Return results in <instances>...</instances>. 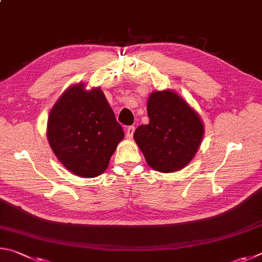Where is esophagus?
Here are the masks:
<instances>
[{
  "label": "esophagus",
  "mask_w": 262,
  "mask_h": 262,
  "mask_svg": "<svg viewBox=\"0 0 262 262\" xmlns=\"http://www.w3.org/2000/svg\"><path fill=\"white\" fill-rule=\"evenodd\" d=\"M135 130H136V127L134 125L126 127V138L127 139H132V137H134V134H135Z\"/></svg>",
  "instance_id": "1"
}]
</instances>
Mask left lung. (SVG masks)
Segmentation results:
<instances>
[{"label": "left lung", "instance_id": "obj_1", "mask_svg": "<svg viewBox=\"0 0 262 262\" xmlns=\"http://www.w3.org/2000/svg\"><path fill=\"white\" fill-rule=\"evenodd\" d=\"M149 123L140 125L134 138L148 166L173 172L189 164L204 137L199 115L170 90L153 92L147 101Z\"/></svg>", "mask_w": 262, "mask_h": 262}]
</instances>
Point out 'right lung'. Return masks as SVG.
Wrapping results in <instances>:
<instances>
[{"instance_id":"right-lung-1","label":"right lung","mask_w":262,"mask_h":262,"mask_svg":"<svg viewBox=\"0 0 262 262\" xmlns=\"http://www.w3.org/2000/svg\"><path fill=\"white\" fill-rule=\"evenodd\" d=\"M47 138L54 154L69 171L96 177L108 168L124 131L100 87L86 91L70 86L49 113Z\"/></svg>"}]
</instances>
